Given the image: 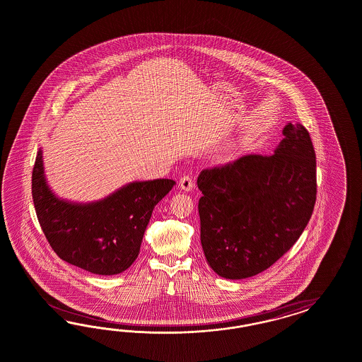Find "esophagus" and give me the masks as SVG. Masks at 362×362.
I'll return each instance as SVG.
<instances>
[{
  "mask_svg": "<svg viewBox=\"0 0 362 362\" xmlns=\"http://www.w3.org/2000/svg\"><path fill=\"white\" fill-rule=\"evenodd\" d=\"M179 186L182 189H185V191H191L194 186H195V183H194V179H192V176L183 175L180 177V182H179Z\"/></svg>",
  "mask_w": 362,
  "mask_h": 362,
  "instance_id": "esophagus-1",
  "label": "esophagus"
}]
</instances>
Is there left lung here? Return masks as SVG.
<instances>
[{"mask_svg":"<svg viewBox=\"0 0 362 362\" xmlns=\"http://www.w3.org/2000/svg\"><path fill=\"white\" fill-rule=\"evenodd\" d=\"M269 156L244 155L197 177L200 241L230 280L268 269L296 243L316 203V153L307 129L288 123Z\"/></svg>","mask_w":362,"mask_h":362,"instance_id":"1","label":"left lung"}]
</instances>
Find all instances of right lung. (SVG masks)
<instances>
[{"label":"right lung","instance_id":"obj_1","mask_svg":"<svg viewBox=\"0 0 362 362\" xmlns=\"http://www.w3.org/2000/svg\"><path fill=\"white\" fill-rule=\"evenodd\" d=\"M171 179L134 182L88 204L61 200L46 183L42 151L35 158L32 195L40 226L62 260L95 274H118L139 255L155 206L173 189Z\"/></svg>","mask_w":362,"mask_h":362}]
</instances>
